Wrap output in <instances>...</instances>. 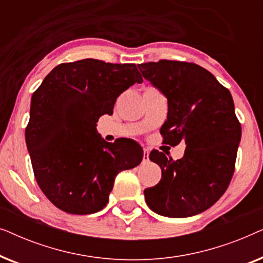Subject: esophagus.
Wrapping results in <instances>:
<instances>
[{
  "label": "esophagus",
  "instance_id": "34e87169",
  "mask_svg": "<svg viewBox=\"0 0 263 263\" xmlns=\"http://www.w3.org/2000/svg\"><path fill=\"white\" fill-rule=\"evenodd\" d=\"M149 159V149L143 148V161H148Z\"/></svg>",
  "mask_w": 263,
  "mask_h": 263
}]
</instances>
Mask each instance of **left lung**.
<instances>
[{
    "label": "left lung",
    "mask_w": 263,
    "mask_h": 263,
    "mask_svg": "<svg viewBox=\"0 0 263 263\" xmlns=\"http://www.w3.org/2000/svg\"><path fill=\"white\" fill-rule=\"evenodd\" d=\"M138 67L167 98V120L160 129L164 143L176 146L183 140L186 145L178 160L151 152L161 179L145 189L146 202L164 217L199 214L220 199L235 171L242 128L231 93L195 63L160 60Z\"/></svg>",
    "instance_id": "8db88e82"
}]
</instances>
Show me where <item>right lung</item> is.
Listing matches in <instances>:
<instances>
[{"label":"right lung","instance_id":"right-lung-1","mask_svg":"<svg viewBox=\"0 0 263 263\" xmlns=\"http://www.w3.org/2000/svg\"><path fill=\"white\" fill-rule=\"evenodd\" d=\"M135 82H142L135 64L86 59L59 64L32 96L27 149L39 188L61 211L81 215L103 210L115 177L141 163L139 143L106 142L96 128Z\"/></svg>","mask_w":263,"mask_h":263}]
</instances>
